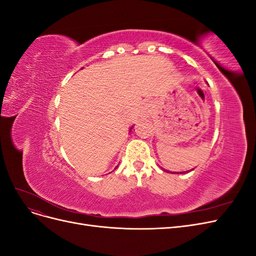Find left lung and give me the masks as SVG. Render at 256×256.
<instances>
[{
    "instance_id": "8db88e82",
    "label": "left lung",
    "mask_w": 256,
    "mask_h": 256,
    "mask_svg": "<svg viewBox=\"0 0 256 256\" xmlns=\"http://www.w3.org/2000/svg\"><path fill=\"white\" fill-rule=\"evenodd\" d=\"M192 170H193V168H192ZM192 170H190V171H192ZM164 172H166V173H172V174H175L174 172H170V171H166V170H164ZM190 171H186V172H180V174H182V173H187V172H190ZM176 174H177V173H176Z\"/></svg>"
}]
</instances>
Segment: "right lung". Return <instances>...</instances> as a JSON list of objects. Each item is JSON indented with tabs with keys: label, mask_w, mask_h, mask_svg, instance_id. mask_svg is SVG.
<instances>
[{
	"label": "right lung",
	"mask_w": 256,
	"mask_h": 256,
	"mask_svg": "<svg viewBox=\"0 0 256 256\" xmlns=\"http://www.w3.org/2000/svg\"><path fill=\"white\" fill-rule=\"evenodd\" d=\"M118 166H116V168H118Z\"/></svg>",
	"instance_id": "1"
}]
</instances>
